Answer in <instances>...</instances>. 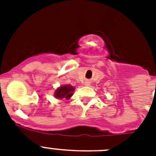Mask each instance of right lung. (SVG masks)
Listing matches in <instances>:
<instances>
[{
	"label": "right lung",
	"instance_id": "1",
	"mask_svg": "<svg viewBox=\"0 0 156 156\" xmlns=\"http://www.w3.org/2000/svg\"><path fill=\"white\" fill-rule=\"evenodd\" d=\"M73 90H74V88L73 87H71V86H63V87H61L57 90H56L55 97L56 99H63V98L69 99V98H70L72 96V95H73L72 92H73Z\"/></svg>",
	"mask_w": 156,
	"mask_h": 156
}]
</instances>
